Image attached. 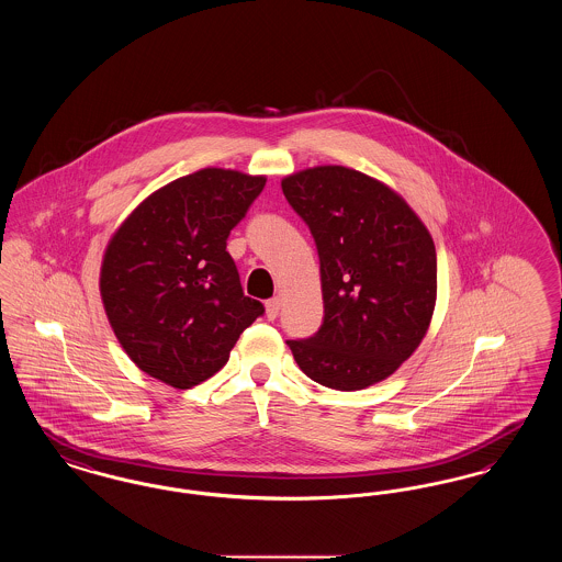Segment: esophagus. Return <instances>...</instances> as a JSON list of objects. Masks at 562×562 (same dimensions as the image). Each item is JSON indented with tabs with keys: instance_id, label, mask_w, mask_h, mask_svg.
<instances>
[{
	"instance_id": "obj_1",
	"label": "esophagus",
	"mask_w": 562,
	"mask_h": 562,
	"mask_svg": "<svg viewBox=\"0 0 562 562\" xmlns=\"http://www.w3.org/2000/svg\"><path fill=\"white\" fill-rule=\"evenodd\" d=\"M280 299L278 296H273V299H269L268 303H266V316H268L269 321H276L278 318V314H280Z\"/></svg>"
}]
</instances>
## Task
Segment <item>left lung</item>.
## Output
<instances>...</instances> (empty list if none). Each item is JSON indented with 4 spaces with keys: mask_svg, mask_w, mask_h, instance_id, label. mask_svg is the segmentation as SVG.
Here are the masks:
<instances>
[{
    "mask_svg": "<svg viewBox=\"0 0 562 562\" xmlns=\"http://www.w3.org/2000/svg\"><path fill=\"white\" fill-rule=\"evenodd\" d=\"M321 257L324 322L286 341L316 383L356 392L401 369L436 307V246L398 191L348 166H314L282 179Z\"/></svg>",
    "mask_w": 562,
    "mask_h": 562,
    "instance_id": "obj_1",
    "label": "left lung"
}]
</instances>
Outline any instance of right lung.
<instances>
[{"label": "right lung", "instance_id": "obj_1", "mask_svg": "<svg viewBox=\"0 0 562 562\" xmlns=\"http://www.w3.org/2000/svg\"><path fill=\"white\" fill-rule=\"evenodd\" d=\"M263 175L202 168L147 195L109 238L99 289L109 324L143 373L189 390L229 360L263 314L225 250Z\"/></svg>", "mask_w": 562, "mask_h": 562}]
</instances>
